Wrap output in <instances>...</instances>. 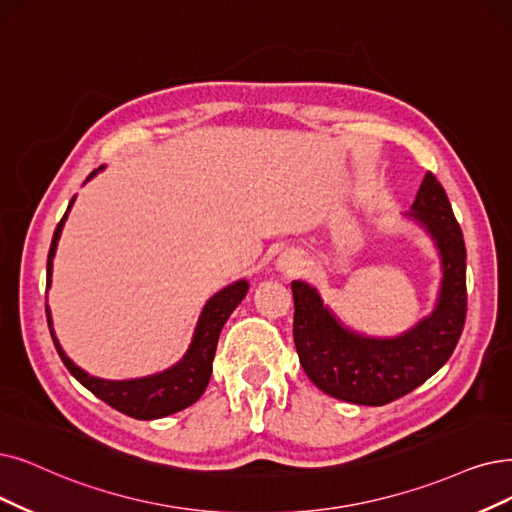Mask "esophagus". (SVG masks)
Here are the masks:
<instances>
[{
	"label": "esophagus",
	"mask_w": 512,
	"mask_h": 512,
	"mask_svg": "<svg viewBox=\"0 0 512 512\" xmlns=\"http://www.w3.org/2000/svg\"><path fill=\"white\" fill-rule=\"evenodd\" d=\"M275 269L281 275H298L304 269V258L298 252H283L275 262Z\"/></svg>",
	"instance_id": "obj_1"
}]
</instances>
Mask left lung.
Segmentation results:
<instances>
[{"mask_svg":"<svg viewBox=\"0 0 512 512\" xmlns=\"http://www.w3.org/2000/svg\"><path fill=\"white\" fill-rule=\"evenodd\" d=\"M405 218L433 241L441 264L431 315L410 330L367 336L344 325L311 283L294 281V344L302 370L323 393L357 405H384L431 378L452 357L466 319V248L439 180L426 172Z\"/></svg>","mask_w":512,"mask_h":512,"instance_id":"8db88e82","label":"left lung"}]
</instances>
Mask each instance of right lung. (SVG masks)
<instances>
[{
  "label": "right lung",
  "instance_id": "right-lung-1",
  "mask_svg": "<svg viewBox=\"0 0 512 512\" xmlns=\"http://www.w3.org/2000/svg\"><path fill=\"white\" fill-rule=\"evenodd\" d=\"M100 170H105V166L94 170L86 178V182L92 180ZM73 201H75V197L71 199L63 220L58 222L52 243H50L48 290L52 285V262H54V254L58 248V239H60V233H63L67 216L73 208ZM248 290H250L248 279H239V281L227 285V288H222L220 292H216L206 304H203L191 344H189L187 353L182 355V359L159 374L132 378V380H105V378L90 376L86 370H81L79 365H75L67 357L63 346H60V342L54 334V327H52L54 323H52V313H50L48 304H46V315H48L50 334H52V340H54V346H56L60 359H63L67 370L81 384H84L90 393H94L98 399H102L107 405L115 407L117 412L126 414L130 418L155 420V418H166L170 414L185 410V407L193 405L203 395V391H206V386L212 376V361L216 355V344H218V336L222 332V325L227 323V319L237 309V304L245 298V294H248Z\"/></svg>",
  "mask_w": 512,
  "mask_h": 512
}]
</instances>
